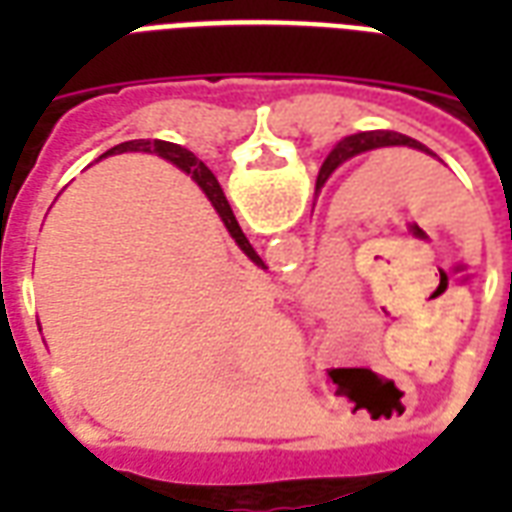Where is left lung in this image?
Here are the masks:
<instances>
[{
	"instance_id": "8db88e82",
	"label": "left lung",
	"mask_w": 512,
	"mask_h": 512,
	"mask_svg": "<svg viewBox=\"0 0 512 512\" xmlns=\"http://www.w3.org/2000/svg\"><path fill=\"white\" fill-rule=\"evenodd\" d=\"M386 145H408V147H417V150L430 153L428 147L419 145L417 139L395 134V131H365V134H351V136H345L343 142H337L332 153L326 156L321 172H318V186H323L334 169L340 167V164H345L348 158L359 156V153H365V150H376V147H386ZM430 156H433V153H430Z\"/></svg>"
}]
</instances>
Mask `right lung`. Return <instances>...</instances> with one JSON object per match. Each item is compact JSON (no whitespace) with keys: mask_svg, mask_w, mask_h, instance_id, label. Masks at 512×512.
<instances>
[{"mask_svg":"<svg viewBox=\"0 0 512 512\" xmlns=\"http://www.w3.org/2000/svg\"><path fill=\"white\" fill-rule=\"evenodd\" d=\"M128 150H145V153H156V156L167 158V161H172L175 167H180L186 175H191V178L197 180V186H200L202 191H205V197L211 200V205L216 208V213L222 216L224 227L230 230V235L235 238V244L241 246V252H244L255 266H263V260H260V255H257L255 249H252V244L246 241V235L241 233V227H238V222H235L233 216V208H230V202H227V197H224L222 186H219V180L213 178V172L205 164H202L200 158L194 156L191 150H186V147L175 145V142H164V139H131V142H123V145H115L112 150H106L104 156H115V153H128ZM266 268V266H263Z\"/></svg>","mask_w":512,"mask_h":512,"instance_id":"add662e5","label":"right lung"}]
</instances>
